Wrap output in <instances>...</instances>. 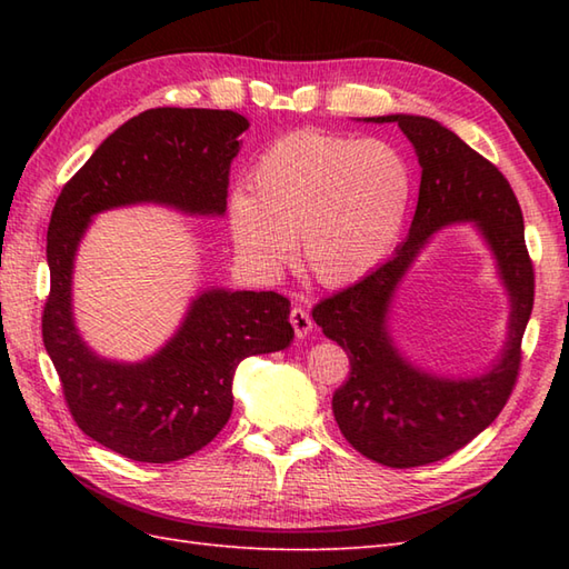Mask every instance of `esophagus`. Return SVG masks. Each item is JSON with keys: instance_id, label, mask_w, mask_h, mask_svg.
<instances>
[{"instance_id": "obj_1", "label": "esophagus", "mask_w": 569, "mask_h": 569, "mask_svg": "<svg viewBox=\"0 0 569 569\" xmlns=\"http://www.w3.org/2000/svg\"><path fill=\"white\" fill-rule=\"evenodd\" d=\"M291 325H293L298 340L308 337L310 330H312V320L308 316V310L306 308H291Z\"/></svg>"}]
</instances>
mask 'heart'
I'll return each mask as SVG.
<instances>
[{
  "label": "heart",
  "mask_w": 569,
  "mask_h": 569,
  "mask_svg": "<svg viewBox=\"0 0 569 569\" xmlns=\"http://www.w3.org/2000/svg\"><path fill=\"white\" fill-rule=\"evenodd\" d=\"M413 198V173L389 141L293 131L253 161L227 202L229 237L253 273L273 278L296 237L322 286H347L389 257Z\"/></svg>",
  "instance_id": "heart-1"
}]
</instances>
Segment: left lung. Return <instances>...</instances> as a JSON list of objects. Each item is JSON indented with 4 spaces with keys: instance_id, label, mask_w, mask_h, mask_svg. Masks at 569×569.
<instances>
[{
    "instance_id": "1",
    "label": "left lung",
    "mask_w": 569,
    "mask_h": 569,
    "mask_svg": "<svg viewBox=\"0 0 569 569\" xmlns=\"http://www.w3.org/2000/svg\"><path fill=\"white\" fill-rule=\"evenodd\" d=\"M396 122L420 163L418 208L393 257L355 286L312 308L325 337L349 357V379L332 396L347 442L373 462L406 469L450 457L487 430L509 401L521 365V340L533 310V263L523 214L497 166L440 122L418 114L367 117ZM469 221L490 247L510 296V330L495 365L475 378H440L416 368L395 347L390 306L417 253L447 223Z\"/></svg>"
}]
</instances>
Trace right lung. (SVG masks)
<instances>
[{"mask_svg":"<svg viewBox=\"0 0 569 569\" xmlns=\"http://www.w3.org/2000/svg\"><path fill=\"white\" fill-rule=\"evenodd\" d=\"M247 129L249 119L232 110H147L107 137L56 200L46 247V352L78 428L134 462H176L214 440L232 416L239 361L293 342L291 303L273 291L210 286L190 300L159 352L107 359L82 340L72 316L78 247L94 214L129 204L222 217Z\"/></svg>","mask_w":569,"mask_h":569,"instance_id":"right-lung-1","label":"right lung"}]
</instances>
